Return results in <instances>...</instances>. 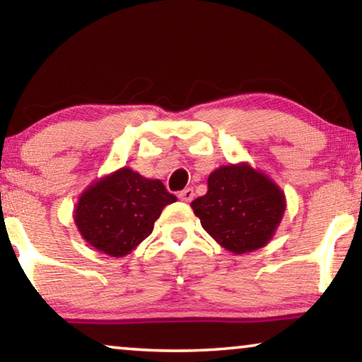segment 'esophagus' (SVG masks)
Wrapping results in <instances>:
<instances>
[{"label": "esophagus", "mask_w": 362, "mask_h": 362, "mask_svg": "<svg viewBox=\"0 0 362 362\" xmlns=\"http://www.w3.org/2000/svg\"><path fill=\"white\" fill-rule=\"evenodd\" d=\"M194 197H195V194H194V189H184L180 192V194H178V199H180L182 202H192L194 200Z\"/></svg>", "instance_id": "esophagus-1"}]
</instances>
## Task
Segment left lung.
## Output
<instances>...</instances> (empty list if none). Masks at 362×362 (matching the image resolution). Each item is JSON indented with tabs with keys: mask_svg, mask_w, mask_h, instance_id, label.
<instances>
[{
	"mask_svg": "<svg viewBox=\"0 0 362 362\" xmlns=\"http://www.w3.org/2000/svg\"><path fill=\"white\" fill-rule=\"evenodd\" d=\"M206 184L190 204L206 233L235 255L267 247L285 215V192L247 162L215 168Z\"/></svg>",
	"mask_w": 362,
	"mask_h": 362,
	"instance_id": "8db88e82",
	"label": "left lung"
}]
</instances>
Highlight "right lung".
<instances>
[{"label": "right lung", "instance_id": "obj_1", "mask_svg": "<svg viewBox=\"0 0 362 362\" xmlns=\"http://www.w3.org/2000/svg\"><path fill=\"white\" fill-rule=\"evenodd\" d=\"M175 200L160 180L122 167L98 178L79 195L74 223L90 247L120 258L152 233L163 206Z\"/></svg>", "mask_w": 362, "mask_h": 362}]
</instances>
